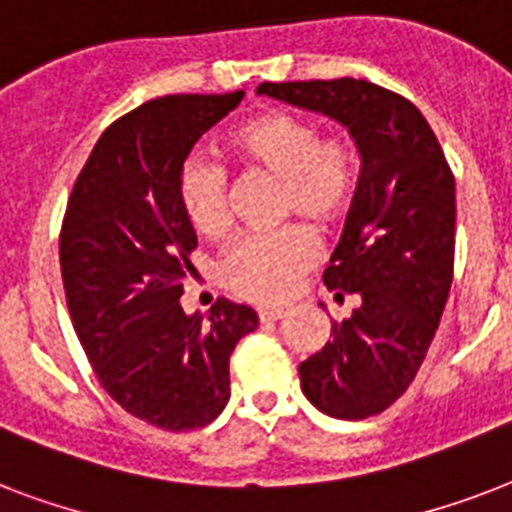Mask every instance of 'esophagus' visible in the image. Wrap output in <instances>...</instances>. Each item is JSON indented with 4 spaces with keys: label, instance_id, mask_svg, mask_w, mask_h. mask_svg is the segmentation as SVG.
<instances>
[{
    "label": "esophagus",
    "instance_id": "obj_1",
    "mask_svg": "<svg viewBox=\"0 0 512 512\" xmlns=\"http://www.w3.org/2000/svg\"><path fill=\"white\" fill-rule=\"evenodd\" d=\"M257 316H260V321H279L284 319V311L281 308H260Z\"/></svg>",
    "mask_w": 512,
    "mask_h": 512
}]
</instances>
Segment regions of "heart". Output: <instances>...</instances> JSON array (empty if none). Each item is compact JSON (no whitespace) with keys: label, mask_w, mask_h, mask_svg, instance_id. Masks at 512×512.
<instances>
[{"label":"heart","mask_w":512,"mask_h":512,"mask_svg":"<svg viewBox=\"0 0 512 512\" xmlns=\"http://www.w3.org/2000/svg\"><path fill=\"white\" fill-rule=\"evenodd\" d=\"M231 154L247 167L281 180V212L300 215L316 228L337 223L361 188V151L356 140L292 111H268L249 119L228 140ZM177 204L193 231L217 236L228 225V175L209 156L185 159L177 175ZM319 255L313 233L289 225L273 233H247L225 249L217 273L225 287L257 303L292 295Z\"/></svg>","instance_id":"1"}]
</instances>
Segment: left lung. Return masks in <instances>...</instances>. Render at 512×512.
<instances>
[{
    "instance_id": "1",
    "label": "left lung",
    "mask_w": 512,
    "mask_h": 512,
    "mask_svg": "<svg viewBox=\"0 0 512 512\" xmlns=\"http://www.w3.org/2000/svg\"><path fill=\"white\" fill-rule=\"evenodd\" d=\"M257 95L319 111L348 127L361 151V188L324 284L358 308L300 364L319 412L364 420L385 412L425 361L454 271V175L412 100L366 79L263 82Z\"/></svg>"
}]
</instances>
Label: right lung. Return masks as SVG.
Masks as SVG:
<instances>
[{"label": "right lung", "instance_id": "add662e5", "mask_svg": "<svg viewBox=\"0 0 512 512\" xmlns=\"http://www.w3.org/2000/svg\"><path fill=\"white\" fill-rule=\"evenodd\" d=\"M241 98L167 95L116 119L76 177L60 228L68 313L100 385L124 412L172 433L223 412L233 348L257 329V313L225 297L207 319L180 308L196 231L177 204V175Z\"/></svg>", "mask_w": 512, "mask_h": 512}]
</instances>
